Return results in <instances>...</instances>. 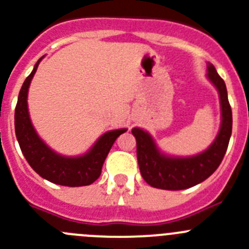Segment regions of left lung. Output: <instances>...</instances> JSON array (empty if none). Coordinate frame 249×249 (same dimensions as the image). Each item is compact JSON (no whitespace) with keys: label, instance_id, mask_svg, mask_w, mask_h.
Wrapping results in <instances>:
<instances>
[{"label":"left lung","instance_id":"left-lung-1","mask_svg":"<svg viewBox=\"0 0 249 249\" xmlns=\"http://www.w3.org/2000/svg\"><path fill=\"white\" fill-rule=\"evenodd\" d=\"M208 78L218 89L222 124L213 144L194 158H167L160 154L151 136L144 130H131L136 139V156L141 176L152 187L162 190H185L210 178L222 162L232 134V109L223 79L212 64L207 67Z\"/></svg>","mask_w":249,"mask_h":249}]
</instances>
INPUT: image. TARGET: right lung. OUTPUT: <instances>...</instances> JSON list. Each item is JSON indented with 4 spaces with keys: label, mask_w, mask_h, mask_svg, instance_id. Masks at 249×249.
<instances>
[{
    "label": "right lung",
    "mask_w": 249,
    "mask_h": 249,
    "mask_svg": "<svg viewBox=\"0 0 249 249\" xmlns=\"http://www.w3.org/2000/svg\"><path fill=\"white\" fill-rule=\"evenodd\" d=\"M43 58V57H42ZM41 58V59H42ZM38 59L32 73L24 80L18 94L15 110V129L22 154L30 166L46 180L69 187L87 186L93 183L102 174V167L116 138L126 129L113 130L105 133L90 151L80 158H64L57 155L38 138L31 123L27 108V94L31 80L41 62Z\"/></svg>",
    "instance_id": "1"
}]
</instances>
